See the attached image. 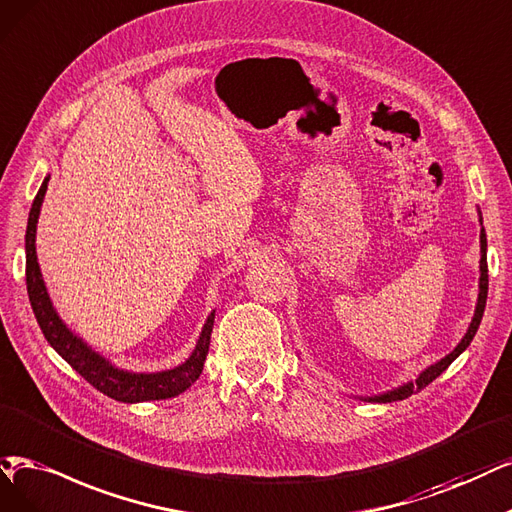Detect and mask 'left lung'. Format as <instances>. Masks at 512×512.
I'll list each match as a JSON object with an SVG mask.
<instances>
[{
    "label": "left lung",
    "instance_id": "8db88e82",
    "mask_svg": "<svg viewBox=\"0 0 512 512\" xmlns=\"http://www.w3.org/2000/svg\"><path fill=\"white\" fill-rule=\"evenodd\" d=\"M487 287H489V278H487V236H485V230L481 227V278H479V299H477V310H475V316H472V323L466 331V335L462 337V342L456 346V350L449 352L445 358H441L439 363L430 365L426 371L420 373V377L415 382H409L401 388L396 390H390L386 394H380V396H369L367 401H375V403H392V401H403L407 399V396H411L413 392H420L422 388H426L432 380H437V377L453 363L456 358L470 346L472 337H475L479 325H481V318H483V312H485V301H487Z\"/></svg>",
    "mask_w": 512,
    "mask_h": 512
}]
</instances>
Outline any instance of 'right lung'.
Returning <instances> with one entry per match:
<instances>
[{
  "label": "right lung",
  "mask_w": 512,
  "mask_h": 512,
  "mask_svg": "<svg viewBox=\"0 0 512 512\" xmlns=\"http://www.w3.org/2000/svg\"><path fill=\"white\" fill-rule=\"evenodd\" d=\"M50 177L44 179L40 192H37L33 206L29 211L27 221V234H25V251H27V293L33 314L37 318L48 344L59 352L65 361L78 371L84 380L97 388L99 392L107 394L109 399H116L120 403H143V401H160V399H173L192 386L204 367L208 346H211V333L215 323V312L206 318L202 327L198 344L187 361L175 369L160 371V373H132L113 367L101 354L94 352L86 346L78 335H73L63 320L52 308V301L48 297L44 278L40 272V263L35 255V227L37 217H40V208L46 196Z\"/></svg>",
  "instance_id": "add662e5"
}]
</instances>
